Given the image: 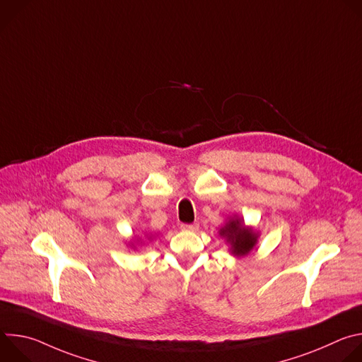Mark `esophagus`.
Masks as SVG:
<instances>
[{
	"label": "esophagus",
	"mask_w": 362,
	"mask_h": 362,
	"mask_svg": "<svg viewBox=\"0 0 362 362\" xmlns=\"http://www.w3.org/2000/svg\"><path fill=\"white\" fill-rule=\"evenodd\" d=\"M197 226H199L197 223H182L180 228H182L183 230H192V232H193V230L197 229Z\"/></svg>",
	"instance_id": "1"
}]
</instances>
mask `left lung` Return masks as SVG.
<instances>
[{
    "instance_id": "8db88e82",
    "label": "left lung",
    "mask_w": 362,
    "mask_h": 362,
    "mask_svg": "<svg viewBox=\"0 0 362 362\" xmlns=\"http://www.w3.org/2000/svg\"><path fill=\"white\" fill-rule=\"evenodd\" d=\"M219 233L221 236L226 238V240L232 246V253L238 256L249 253L257 239V235L253 230L246 229L240 219L229 221Z\"/></svg>"
}]
</instances>
